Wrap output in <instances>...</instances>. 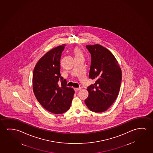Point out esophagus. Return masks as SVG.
<instances>
[{
    "instance_id": "obj_1",
    "label": "esophagus",
    "mask_w": 153,
    "mask_h": 153,
    "mask_svg": "<svg viewBox=\"0 0 153 153\" xmlns=\"http://www.w3.org/2000/svg\"><path fill=\"white\" fill-rule=\"evenodd\" d=\"M80 89H81L80 88H74V91H75L76 92L77 91H79Z\"/></svg>"
}]
</instances>
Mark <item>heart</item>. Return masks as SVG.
I'll return each instance as SVG.
<instances>
[{
	"label": "heart",
	"instance_id": "obj_1",
	"mask_svg": "<svg viewBox=\"0 0 153 153\" xmlns=\"http://www.w3.org/2000/svg\"><path fill=\"white\" fill-rule=\"evenodd\" d=\"M74 54L75 56H77L82 55V53H81V51L79 50V49L76 48L74 49Z\"/></svg>",
	"mask_w": 153,
	"mask_h": 153
}]
</instances>
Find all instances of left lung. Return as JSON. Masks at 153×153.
<instances>
[{"mask_svg": "<svg viewBox=\"0 0 153 153\" xmlns=\"http://www.w3.org/2000/svg\"><path fill=\"white\" fill-rule=\"evenodd\" d=\"M91 55L89 78L95 82L87 87L85 102L89 110L101 113L108 109L117 97L122 82V71L113 53L100 45H86Z\"/></svg>", "mask_w": 153, "mask_h": 153, "instance_id": "8db88e82", "label": "left lung"}]
</instances>
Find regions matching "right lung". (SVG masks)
I'll return each instance as SVG.
<instances>
[{"label":"right lung","instance_id":"right-lung-1","mask_svg":"<svg viewBox=\"0 0 153 153\" xmlns=\"http://www.w3.org/2000/svg\"><path fill=\"white\" fill-rule=\"evenodd\" d=\"M65 46L55 47L42 56L36 65L33 75L36 98L47 111L55 114L68 110L75 93L73 89L66 86V80L60 73V60Z\"/></svg>","mask_w":153,"mask_h":153}]
</instances>
